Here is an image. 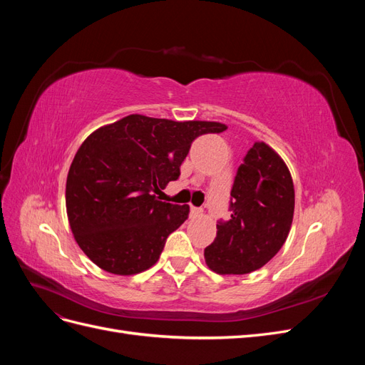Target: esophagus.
<instances>
[{
  "mask_svg": "<svg viewBox=\"0 0 365 365\" xmlns=\"http://www.w3.org/2000/svg\"><path fill=\"white\" fill-rule=\"evenodd\" d=\"M190 215H192L193 217L202 216V208H196V207H192V208H190Z\"/></svg>",
  "mask_w": 365,
  "mask_h": 365,
  "instance_id": "1",
  "label": "esophagus"
}]
</instances>
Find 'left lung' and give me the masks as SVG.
Instances as JSON below:
<instances>
[{
	"instance_id": "1",
	"label": "left lung",
	"mask_w": 365,
	"mask_h": 365,
	"mask_svg": "<svg viewBox=\"0 0 365 365\" xmlns=\"http://www.w3.org/2000/svg\"><path fill=\"white\" fill-rule=\"evenodd\" d=\"M233 215L216 225V239L204 250L216 274H250L268 263L289 235L295 192L283 158L264 141H256L237 169L231 189Z\"/></svg>"
}]
</instances>
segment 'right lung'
<instances>
[{"label":"right lung","mask_w":365,"mask_h":365,"mask_svg":"<svg viewBox=\"0 0 365 365\" xmlns=\"http://www.w3.org/2000/svg\"><path fill=\"white\" fill-rule=\"evenodd\" d=\"M227 129L219 121H173L130 114L96 129L76 152L65 205L77 245L115 275L153 267L165 239L189 217L190 207L158 201L178 180L192 141Z\"/></svg>","instance_id":"add662e5"}]
</instances>
